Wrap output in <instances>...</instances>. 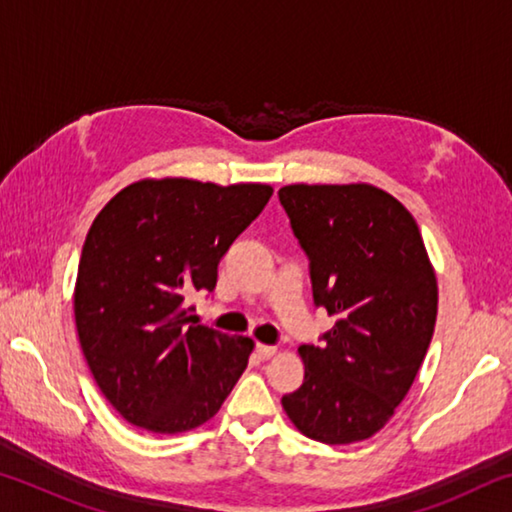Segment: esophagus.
Here are the masks:
<instances>
[{
    "label": "esophagus",
    "mask_w": 512,
    "mask_h": 512,
    "mask_svg": "<svg viewBox=\"0 0 512 512\" xmlns=\"http://www.w3.org/2000/svg\"><path fill=\"white\" fill-rule=\"evenodd\" d=\"M255 352H257L259 359L266 361V359H271L277 350H275V345H262V343H259L257 348H255Z\"/></svg>",
    "instance_id": "esophagus-1"
}]
</instances>
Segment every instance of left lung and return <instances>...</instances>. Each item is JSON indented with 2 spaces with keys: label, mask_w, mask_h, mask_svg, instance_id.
<instances>
[{
  "label": "left lung",
  "mask_w": 512,
  "mask_h": 512,
  "mask_svg": "<svg viewBox=\"0 0 512 512\" xmlns=\"http://www.w3.org/2000/svg\"><path fill=\"white\" fill-rule=\"evenodd\" d=\"M277 196L309 259L314 305L336 316L320 345L298 348L305 381L282 406L318 443L366 440L409 393L436 325L418 223L372 185H287Z\"/></svg>",
  "instance_id": "8db88e82"
}]
</instances>
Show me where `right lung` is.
<instances>
[{"label": "right lung", "mask_w": 512, "mask_h": 512, "mask_svg": "<svg viewBox=\"0 0 512 512\" xmlns=\"http://www.w3.org/2000/svg\"><path fill=\"white\" fill-rule=\"evenodd\" d=\"M268 185L140 180L103 207L85 237L74 316L94 381L121 418L183 433L214 418L253 341L196 325L187 298L271 198Z\"/></svg>", "instance_id": "right-lung-1"}]
</instances>
